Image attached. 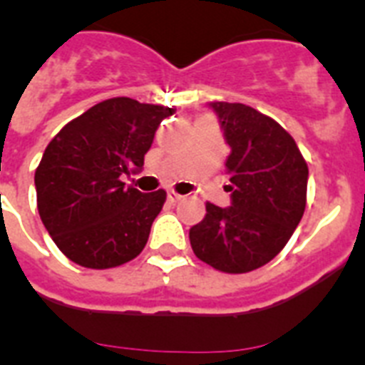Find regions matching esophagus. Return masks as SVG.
<instances>
[{"label": "esophagus", "mask_w": 365, "mask_h": 365, "mask_svg": "<svg viewBox=\"0 0 365 365\" xmlns=\"http://www.w3.org/2000/svg\"><path fill=\"white\" fill-rule=\"evenodd\" d=\"M180 197H182V195H180V193H177V192H173V190H170V192H168V201H170V202L180 201Z\"/></svg>", "instance_id": "1"}]
</instances>
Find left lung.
Wrapping results in <instances>:
<instances>
[{"label": "left lung", "mask_w": 365, "mask_h": 365, "mask_svg": "<svg viewBox=\"0 0 365 365\" xmlns=\"http://www.w3.org/2000/svg\"><path fill=\"white\" fill-rule=\"evenodd\" d=\"M232 153L225 164L232 206L206 202L190 228L193 254L227 274L267 265L294 234L307 205L309 168L294 138L245 104L214 102Z\"/></svg>", "instance_id": "left-lung-1"}]
</instances>
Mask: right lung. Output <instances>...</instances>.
I'll return each instance as SVG.
<instances>
[{
  "label": "right lung",
  "mask_w": 365,
  "mask_h": 365,
  "mask_svg": "<svg viewBox=\"0 0 365 365\" xmlns=\"http://www.w3.org/2000/svg\"><path fill=\"white\" fill-rule=\"evenodd\" d=\"M175 108L128 96L98 102L67 122L45 148L34 173L41 222L56 247L86 269H113L146 247L166 192L125 188L138 172L160 122Z\"/></svg>",
  "instance_id": "right-lung-1"
}]
</instances>
